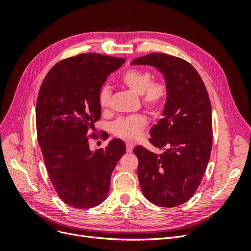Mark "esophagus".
Wrapping results in <instances>:
<instances>
[{
    "label": "esophagus",
    "mask_w": 251,
    "mask_h": 251,
    "mask_svg": "<svg viewBox=\"0 0 251 251\" xmlns=\"http://www.w3.org/2000/svg\"><path fill=\"white\" fill-rule=\"evenodd\" d=\"M126 151L127 153H131V151H133V149H134V144H133V142H131V141H127L126 143Z\"/></svg>",
    "instance_id": "34e87169"
}]
</instances>
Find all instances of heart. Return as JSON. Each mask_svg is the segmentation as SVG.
<instances>
[{
  "mask_svg": "<svg viewBox=\"0 0 251 251\" xmlns=\"http://www.w3.org/2000/svg\"><path fill=\"white\" fill-rule=\"evenodd\" d=\"M121 81L134 93L141 95L144 107L151 112L160 111L168 100L169 87L163 80L153 81V75L147 70L130 69L124 73ZM98 102L102 109H107L111 102V90L102 86L98 92ZM148 125V118L143 114L120 117L111 126L112 132L124 139L138 138Z\"/></svg>",
  "mask_w": 251,
  "mask_h": 251,
  "instance_id": "heart-1",
  "label": "heart"
}]
</instances>
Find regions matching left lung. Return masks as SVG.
Listing matches in <instances>:
<instances>
[{
	"mask_svg": "<svg viewBox=\"0 0 251 251\" xmlns=\"http://www.w3.org/2000/svg\"><path fill=\"white\" fill-rule=\"evenodd\" d=\"M132 65L157 68L169 87L162 118L150 132V142L162 153L142 146L134 149L141 191L159 206H178L196 193L210 157L212 117L207 90L195 68L180 57L154 52L135 58Z\"/></svg>",
	"mask_w": 251,
	"mask_h": 251,
	"instance_id": "8db88e82",
	"label": "left lung"
}]
</instances>
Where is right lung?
I'll use <instances>...</instances> for the list:
<instances>
[{
  "label": "right lung",
  "mask_w": 251,
  "mask_h": 251,
  "mask_svg": "<svg viewBox=\"0 0 251 251\" xmlns=\"http://www.w3.org/2000/svg\"><path fill=\"white\" fill-rule=\"evenodd\" d=\"M125 62L83 53L60 60L42 82L35 109L37 141L53 187L71 207L91 208L107 199L112 172L126 153L125 142L117 138L91 151L87 136L101 116L100 89ZM105 134L101 132L103 138Z\"/></svg>",
  "instance_id": "right-lung-1"
}]
</instances>
